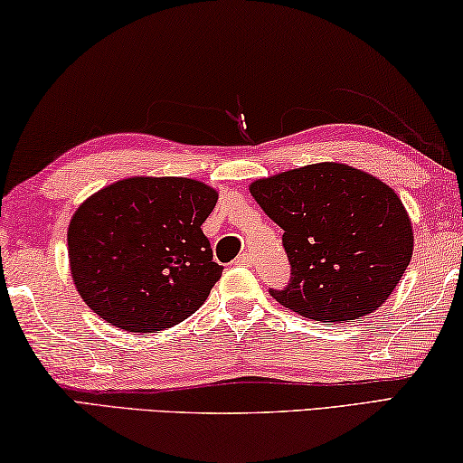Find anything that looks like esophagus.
Instances as JSON below:
<instances>
[{
    "mask_svg": "<svg viewBox=\"0 0 463 463\" xmlns=\"http://www.w3.org/2000/svg\"><path fill=\"white\" fill-rule=\"evenodd\" d=\"M234 263H237V266H245V268L253 266V253H241L239 258L234 260Z\"/></svg>",
    "mask_w": 463,
    "mask_h": 463,
    "instance_id": "1",
    "label": "esophagus"
}]
</instances>
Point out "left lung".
Segmentation results:
<instances>
[{
	"mask_svg": "<svg viewBox=\"0 0 463 463\" xmlns=\"http://www.w3.org/2000/svg\"><path fill=\"white\" fill-rule=\"evenodd\" d=\"M249 192L284 231L290 282L271 297L303 317L344 324L377 311L412 260V222L398 194L354 166L307 165Z\"/></svg>",
	"mask_w": 463,
	"mask_h": 463,
	"instance_id": "left-lung-1",
	"label": "left lung"
}]
</instances>
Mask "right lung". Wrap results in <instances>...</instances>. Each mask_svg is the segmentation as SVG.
Returning a JSON list of instances; mask_svg holds the SVG:
<instances>
[{
  "instance_id": "right-lung-1",
  "label": "right lung",
  "mask_w": 463,
  "mask_h": 463,
  "mask_svg": "<svg viewBox=\"0 0 463 463\" xmlns=\"http://www.w3.org/2000/svg\"><path fill=\"white\" fill-rule=\"evenodd\" d=\"M216 202V189L185 177H129L88 197L68 229L84 303L134 334L187 319L222 276L202 232Z\"/></svg>"
}]
</instances>
